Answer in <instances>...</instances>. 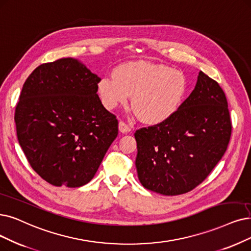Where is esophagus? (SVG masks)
<instances>
[{"label": "esophagus", "mask_w": 251, "mask_h": 251, "mask_svg": "<svg viewBox=\"0 0 251 251\" xmlns=\"http://www.w3.org/2000/svg\"><path fill=\"white\" fill-rule=\"evenodd\" d=\"M119 131L124 134H126L128 132H131V127H129V126H127L126 123L119 122Z\"/></svg>", "instance_id": "34e87169"}]
</instances>
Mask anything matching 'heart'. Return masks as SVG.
Returning <instances> with one entry per match:
<instances>
[{"instance_id":"b5f03b06","label":"heart","mask_w":251,"mask_h":251,"mask_svg":"<svg viewBox=\"0 0 251 251\" xmlns=\"http://www.w3.org/2000/svg\"><path fill=\"white\" fill-rule=\"evenodd\" d=\"M103 105L113 110L133 97V109L148 125L171 118L182 105L187 92L185 76L165 65L131 62L118 66L114 75L104 76L98 84Z\"/></svg>"}]
</instances>
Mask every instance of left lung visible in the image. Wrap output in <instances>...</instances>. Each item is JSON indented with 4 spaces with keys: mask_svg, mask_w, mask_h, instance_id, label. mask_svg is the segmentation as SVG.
<instances>
[{
    "mask_svg": "<svg viewBox=\"0 0 251 251\" xmlns=\"http://www.w3.org/2000/svg\"><path fill=\"white\" fill-rule=\"evenodd\" d=\"M230 134L223 88L201 71L195 89L171 118L136 131L140 182L164 196L190 192L222 159Z\"/></svg>",
    "mask_w": 251,
    "mask_h": 251,
    "instance_id": "1",
    "label": "left lung"
}]
</instances>
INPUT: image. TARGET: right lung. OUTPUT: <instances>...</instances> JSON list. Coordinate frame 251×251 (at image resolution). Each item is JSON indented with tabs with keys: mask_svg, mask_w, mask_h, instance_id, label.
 I'll use <instances>...</instances> for the list:
<instances>
[{
	"mask_svg": "<svg viewBox=\"0 0 251 251\" xmlns=\"http://www.w3.org/2000/svg\"><path fill=\"white\" fill-rule=\"evenodd\" d=\"M101 78L72 57L37 67L23 86L14 120L34 171L54 186L94 178L118 134V120L97 92Z\"/></svg>",
	"mask_w": 251,
	"mask_h": 251,
	"instance_id": "obj_1",
	"label": "right lung"
}]
</instances>
